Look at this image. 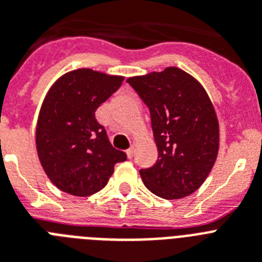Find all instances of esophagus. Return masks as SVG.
Here are the masks:
<instances>
[{"instance_id": "obj_1", "label": "esophagus", "mask_w": 262, "mask_h": 262, "mask_svg": "<svg viewBox=\"0 0 262 262\" xmlns=\"http://www.w3.org/2000/svg\"><path fill=\"white\" fill-rule=\"evenodd\" d=\"M126 152H127V157H128L129 159H133V158H134V147L128 148V150H127Z\"/></svg>"}]
</instances>
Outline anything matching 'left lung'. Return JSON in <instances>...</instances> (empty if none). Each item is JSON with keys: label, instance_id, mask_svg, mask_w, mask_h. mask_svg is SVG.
I'll use <instances>...</instances> for the list:
<instances>
[{"label": "left lung", "instance_id": "left-lung-1", "mask_svg": "<svg viewBox=\"0 0 262 262\" xmlns=\"http://www.w3.org/2000/svg\"><path fill=\"white\" fill-rule=\"evenodd\" d=\"M150 110L158 147L154 166L140 170L147 189L179 200L205 182L217 159L218 119L205 88L175 67L127 79Z\"/></svg>", "mask_w": 262, "mask_h": 262}]
</instances>
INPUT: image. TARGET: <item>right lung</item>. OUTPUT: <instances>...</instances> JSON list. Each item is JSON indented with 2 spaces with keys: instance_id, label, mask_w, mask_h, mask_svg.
I'll return each mask as SVG.
<instances>
[{
  "instance_id": "1",
  "label": "right lung",
  "mask_w": 262,
  "mask_h": 262,
  "mask_svg": "<svg viewBox=\"0 0 262 262\" xmlns=\"http://www.w3.org/2000/svg\"><path fill=\"white\" fill-rule=\"evenodd\" d=\"M123 79L76 69L60 77L45 96L36 128L37 154L48 178L64 193H97L107 185L114 166L127 159L126 152L112 147L95 118Z\"/></svg>"
}]
</instances>
